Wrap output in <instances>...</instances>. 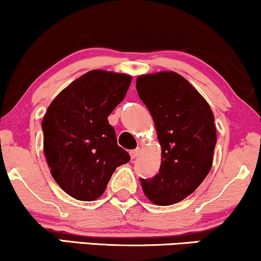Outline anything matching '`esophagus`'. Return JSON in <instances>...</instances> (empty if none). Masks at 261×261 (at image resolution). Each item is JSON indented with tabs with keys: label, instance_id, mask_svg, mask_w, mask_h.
Here are the masks:
<instances>
[{
	"label": "esophagus",
	"instance_id": "obj_1",
	"mask_svg": "<svg viewBox=\"0 0 261 261\" xmlns=\"http://www.w3.org/2000/svg\"><path fill=\"white\" fill-rule=\"evenodd\" d=\"M140 153H141V148H136V149H134V150H131L130 151V155H131V159H136V158L138 156V155H140Z\"/></svg>",
	"mask_w": 261,
	"mask_h": 261
}]
</instances>
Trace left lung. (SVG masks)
<instances>
[{
    "instance_id": "8db88e82",
    "label": "left lung",
    "mask_w": 261,
    "mask_h": 261,
    "mask_svg": "<svg viewBox=\"0 0 261 261\" xmlns=\"http://www.w3.org/2000/svg\"><path fill=\"white\" fill-rule=\"evenodd\" d=\"M136 89L153 117L161 146L159 173L141 178V186L151 202L169 206L194 193L212 167L217 143L213 112L176 72L140 75Z\"/></svg>"
}]
</instances>
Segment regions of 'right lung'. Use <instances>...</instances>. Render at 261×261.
Wrapping results in <instances>:
<instances>
[{
	"mask_svg": "<svg viewBox=\"0 0 261 261\" xmlns=\"http://www.w3.org/2000/svg\"><path fill=\"white\" fill-rule=\"evenodd\" d=\"M130 84L127 74L92 70L72 82L48 107L42 121L45 159L55 182L74 199L96 200L115 169L130 161L107 118Z\"/></svg>",
	"mask_w": 261,
	"mask_h": 261,
	"instance_id": "right-lung-1",
	"label": "right lung"
}]
</instances>
